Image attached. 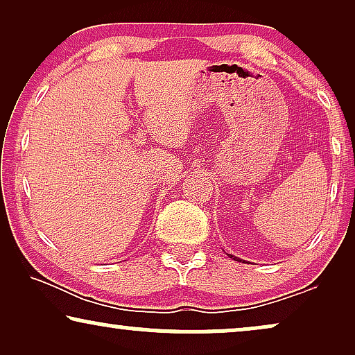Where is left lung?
<instances>
[{"label": "left lung", "instance_id": "obj_1", "mask_svg": "<svg viewBox=\"0 0 355 355\" xmlns=\"http://www.w3.org/2000/svg\"><path fill=\"white\" fill-rule=\"evenodd\" d=\"M227 255H230V254H227ZM231 257V259H234V260H239V259H237V257H232V255H230Z\"/></svg>", "mask_w": 355, "mask_h": 355}]
</instances>
